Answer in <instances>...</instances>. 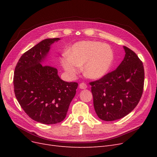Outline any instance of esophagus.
<instances>
[{
	"label": "esophagus",
	"mask_w": 157,
	"mask_h": 157,
	"mask_svg": "<svg viewBox=\"0 0 157 157\" xmlns=\"http://www.w3.org/2000/svg\"><path fill=\"white\" fill-rule=\"evenodd\" d=\"M79 88L80 89H86V88H87V85L86 83L82 82L79 84Z\"/></svg>",
	"instance_id": "34e87169"
}]
</instances>
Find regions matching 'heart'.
<instances>
[{
  "mask_svg": "<svg viewBox=\"0 0 157 157\" xmlns=\"http://www.w3.org/2000/svg\"><path fill=\"white\" fill-rule=\"evenodd\" d=\"M67 53L60 59L63 69L71 76H75L84 65V75L91 79H99L106 75L114 58L110 46L93 40L78 42L71 47Z\"/></svg>",
  "mask_w": 157,
  "mask_h": 157,
  "instance_id": "1",
  "label": "heart"
}]
</instances>
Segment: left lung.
Wrapping results in <instances>:
<instances>
[{"label":"left lung","instance_id":"8db88e82","mask_svg":"<svg viewBox=\"0 0 157 157\" xmlns=\"http://www.w3.org/2000/svg\"><path fill=\"white\" fill-rule=\"evenodd\" d=\"M125 57L115 70L90 82L98 117L113 121L126 116L138 104L144 91L145 73L138 56L124 46Z\"/></svg>","mask_w":157,"mask_h":157}]
</instances>
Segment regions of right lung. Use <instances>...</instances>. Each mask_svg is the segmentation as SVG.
Here are the masks:
<instances>
[{"label":"right lung","mask_w":157,"mask_h":157,"mask_svg":"<svg viewBox=\"0 0 157 157\" xmlns=\"http://www.w3.org/2000/svg\"><path fill=\"white\" fill-rule=\"evenodd\" d=\"M59 40L47 39L33 46L21 56L14 71L13 88L17 101L33 120L45 124L64 120L78 87L77 82L61 80L56 68L41 64L50 45Z\"/></svg>","instance_id":"right-lung-1"}]
</instances>
